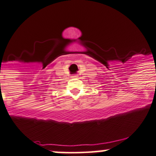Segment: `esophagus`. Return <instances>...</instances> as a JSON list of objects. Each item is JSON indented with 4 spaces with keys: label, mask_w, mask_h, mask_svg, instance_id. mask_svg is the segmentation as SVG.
<instances>
[{
    "label": "esophagus",
    "mask_w": 156,
    "mask_h": 156,
    "mask_svg": "<svg viewBox=\"0 0 156 156\" xmlns=\"http://www.w3.org/2000/svg\"><path fill=\"white\" fill-rule=\"evenodd\" d=\"M72 77H73V78H78V75H73V76H72Z\"/></svg>",
    "instance_id": "34e87169"
}]
</instances>
